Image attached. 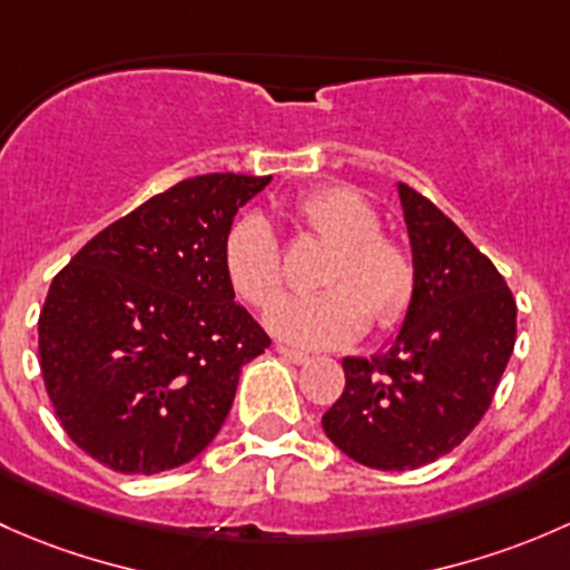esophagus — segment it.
I'll list each match as a JSON object with an SVG mask.
<instances>
[{
  "mask_svg": "<svg viewBox=\"0 0 570 570\" xmlns=\"http://www.w3.org/2000/svg\"><path fill=\"white\" fill-rule=\"evenodd\" d=\"M277 354L283 356V360L293 362V365H307L309 362V354H304V351H296V348H287V345H277Z\"/></svg>",
  "mask_w": 570,
  "mask_h": 570,
  "instance_id": "34e87169",
  "label": "esophagus"
}]
</instances>
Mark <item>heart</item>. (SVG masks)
<instances>
[{"mask_svg":"<svg viewBox=\"0 0 570 570\" xmlns=\"http://www.w3.org/2000/svg\"><path fill=\"white\" fill-rule=\"evenodd\" d=\"M293 219L334 246L318 296H283L266 309V326L304 348L351 343L367 328L392 326L412 302L414 266L406 252L379 236L381 219L360 191L345 186L309 191L293 208ZM225 272L244 302L263 307L283 287V246L272 222L249 214L225 238Z\"/></svg>","mask_w":570,"mask_h":570,"instance_id":"heart-1","label":"heart"}]
</instances>
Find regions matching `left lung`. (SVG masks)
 I'll return each mask as SVG.
<instances>
[{
    "label": "left lung",
    "instance_id": "left-lung-1",
    "mask_svg": "<svg viewBox=\"0 0 570 570\" xmlns=\"http://www.w3.org/2000/svg\"><path fill=\"white\" fill-rule=\"evenodd\" d=\"M414 291L403 324L373 354L345 356V390L324 414L334 448L403 472L459 448L489 412L515 343L502 274L425 197L397 184Z\"/></svg>",
    "mask_w": 570,
    "mask_h": 570
}]
</instances>
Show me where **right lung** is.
<instances>
[{
    "label": "right lung",
    "instance_id": "right-lung-1",
    "mask_svg": "<svg viewBox=\"0 0 570 570\" xmlns=\"http://www.w3.org/2000/svg\"><path fill=\"white\" fill-rule=\"evenodd\" d=\"M272 178L214 173L139 205L76 252L38 321L40 371L66 433L104 466L197 459L246 362L272 345L236 304L225 238Z\"/></svg>",
    "mask_w": 570,
    "mask_h": 570
}]
</instances>
